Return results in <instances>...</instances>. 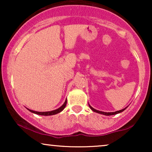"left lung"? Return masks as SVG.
<instances>
[{
  "label": "left lung",
  "instance_id": "8db88e82",
  "mask_svg": "<svg viewBox=\"0 0 152 152\" xmlns=\"http://www.w3.org/2000/svg\"><path fill=\"white\" fill-rule=\"evenodd\" d=\"M89 105V104H88ZM89 107L91 108V110L92 111H93L94 112H96V113H100V114H103V115H115V114H118L119 113H121V112L124 111V110H125L126 109V107L125 108V109H122V110H120V111H115V112H109V113H107V112H102V111H97V110L93 109V108L92 107H91L90 105H89Z\"/></svg>",
  "mask_w": 152,
  "mask_h": 152
}]
</instances>
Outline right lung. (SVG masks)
I'll return each instance as SVG.
<instances>
[{
  "label": "right lung",
  "instance_id": "right-lung-1",
  "mask_svg": "<svg viewBox=\"0 0 152 152\" xmlns=\"http://www.w3.org/2000/svg\"><path fill=\"white\" fill-rule=\"evenodd\" d=\"M66 103H67V100L66 99L65 102L63 105L61 106V107L59 108V109H56V110H54V111H46V112H39V111H32V110H30V109H28L29 111L32 112V113H36V114H38V115H55V114H57L58 113H60V112L63 111V109L64 108L66 107Z\"/></svg>",
  "mask_w": 152,
  "mask_h": 152
}]
</instances>
